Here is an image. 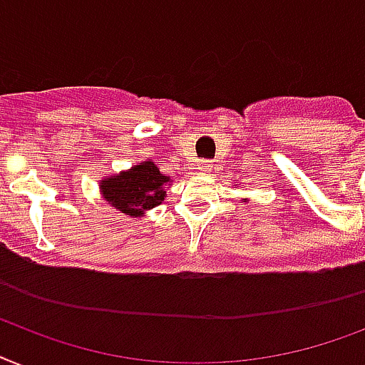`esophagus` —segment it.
<instances>
[{"label": "esophagus", "mask_w": 365, "mask_h": 365, "mask_svg": "<svg viewBox=\"0 0 365 365\" xmlns=\"http://www.w3.org/2000/svg\"><path fill=\"white\" fill-rule=\"evenodd\" d=\"M202 168H206V170H212L213 165L210 161H206V163H202Z\"/></svg>", "instance_id": "esophagus-1"}]
</instances>
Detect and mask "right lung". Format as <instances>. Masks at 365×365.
<instances>
[{
	"label": "right lung",
	"mask_w": 365,
	"mask_h": 365,
	"mask_svg": "<svg viewBox=\"0 0 365 365\" xmlns=\"http://www.w3.org/2000/svg\"><path fill=\"white\" fill-rule=\"evenodd\" d=\"M167 182L168 178L163 176L150 159L133 167L129 173L103 180L101 191L115 210L140 217L146 210L155 208L165 200L163 185Z\"/></svg>",
	"instance_id": "obj_1"
}]
</instances>
